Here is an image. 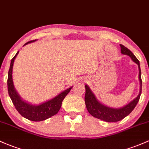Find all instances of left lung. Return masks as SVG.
I'll return each instance as SVG.
<instances>
[{
    "mask_svg": "<svg viewBox=\"0 0 149 149\" xmlns=\"http://www.w3.org/2000/svg\"><path fill=\"white\" fill-rule=\"evenodd\" d=\"M120 47H121V54L129 56L133 61L138 65L139 71V82H140V90H139L138 96L135 99H134L132 102L124 105V107H120V108H112V107H107L99 102L89 86L87 84H85L86 92L85 96H84V101H85L86 107H87L88 111L94 117L103 120L107 122H116L128 116L136 106L139 98H140L141 94V72L139 61L135 57V55L129 49L126 48L125 46H124L123 45H120Z\"/></svg>",
    "mask_w": 149,
    "mask_h": 149,
    "instance_id": "obj_1",
    "label": "left lung"
}]
</instances>
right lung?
Segmentation results:
<instances>
[{
	"label": "right lung",
	"mask_w": 149,
	"mask_h": 149,
	"mask_svg": "<svg viewBox=\"0 0 149 149\" xmlns=\"http://www.w3.org/2000/svg\"><path fill=\"white\" fill-rule=\"evenodd\" d=\"M35 41H36V40L26 42L24 45V46L29 43L35 42ZM19 51L17 52L16 55L14 56L10 62V69L8 71V91L9 96H10L15 109L21 114V116H23L25 119L30 120V121H44V120L47 119L51 116H54L58 112L62 106V101L66 97L67 94L70 92L73 86L64 90L61 93L55 96L54 98L39 104H32L23 100L14 87L12 75L14 61Z\"/></svg>",
	"instance_id": "1"
}]
</instances>
